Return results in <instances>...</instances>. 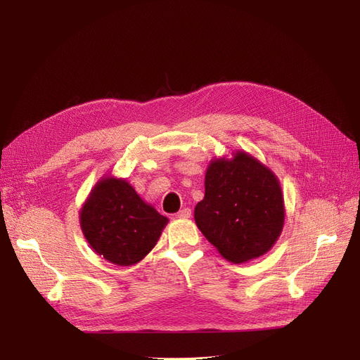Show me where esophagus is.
Masks as SVG:
<instances>
[{"label": "esophagus", "instance_id": "34e87169", "mask_svg": "<svg viewBox=\"0 0 360 360\" xmlns=\"http://www.w3.org/2000/svg\"><path fill=\"white\" fill-rule=\"evenodd\" d=\"M177 217H180V219H188V217H191V209H188V207H184V209H181L177 213Z\"/></svg>", "mask_w": 360, "mask_h": 360}]
</instances>
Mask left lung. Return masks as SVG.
I'll list each match as a JSON object with an SVG mask.
<instances>
[{"mask_svg":"<svg viewBox=\"0 0 360 360\" xmlns=\"http://www.w3.org/2000/svg\"><path fill=\"white\" fill-rule=\"evenodd\" d=\"M204 186L195 222L225 259L246 263L276 243L285 219L284 195L278 177L259 160L245 151L214 159Z\"/></svg>","mask_w":360,"mask_h":360,"instance_id":"left-lung-1","label":"left lung"}]
</instances>
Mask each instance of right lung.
I'll list each match as a JSON object with an SVG mask.
<instances>
[{
	"mask_svg": "<svg viewBox=\"0 0 360 360\" xmlns=\"http://www.w3.org/2000/svg\"><path fill=\"white\" fill-rule=\"evenodd\" d=\"M79 222L96 254L117 266H134L155 248L168 217L144 202L126 180L106 177L84 202Z\"/></svg>",
	"mask_w": 360,
	"mask_h": 360,
	"instance_id": "add662e5",
	"label": "right lung"
}]
</instances>
